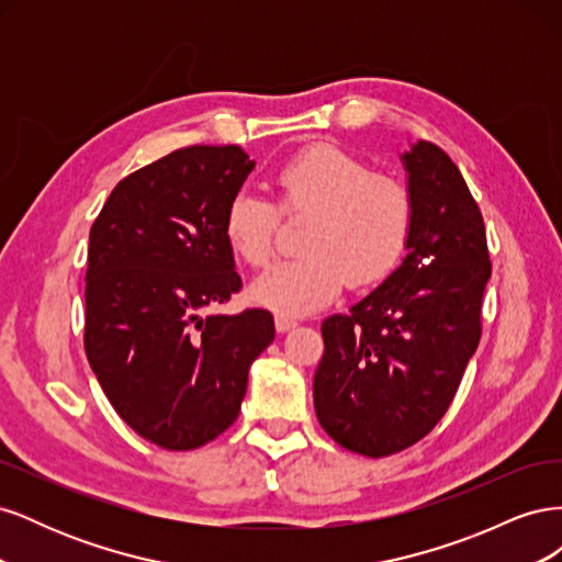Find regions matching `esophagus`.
<instances>
[{
	"label": "esophagus",
	"mask_w": 562,
	"mask_h": 562,
	"mask_svg": "<svg viewBox=\"0 0 562 562\" xmlns=\"http://www.w3.org/2000/svg\"><path fill=\"white\" fill-rule=\"evenodd\" d=\"M277 330L279 333H288V330H293L295 326H297V321L295 318H291V316H283V314H277Z\"/></svg>",
	"instance_id": "1"
}]
</instances>
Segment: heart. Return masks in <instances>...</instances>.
I'll list each match as a JSON object with an SVG mask.
<instances>
[{"label": "heart", "instance_id": "heart-1", "mask_svg": "<svg viewBox=\"0 0 562 562\" xmlns=\"http://www.w3.org/2000/svg\"><path fill=\"white\" fill-rule=\"evenodd\" d=\"M277 203L250 190L225 211V239L236 258L260 269L274 258L281 213L312 215L302 234L307 255L283 260L252 283V297L283 316H304L333 302L347 281H384L411 244L415 201L403 180L333 143H316L274 173Z\"/></svg>", "mask_w": 562, "mask_h": 562}]
</instances>
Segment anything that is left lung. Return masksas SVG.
I'll list each match as a JSON object with an SVG mask.
<instances>
[{
    "mask_svg": "<svg viewBox=\"0 0 562 562\" xmlns=\"http://www.w3.org/2000/svg\"><path fill=\"white\" fill-rule=\"evenodd\" d=\"M403 161L415 201L403 265L349 314L321 323L316 417L363 457L415 446L448 413L481 342L492 274L483 213L448 151L419 140Z\"/></svg>",
    "mask_w": 562,
    "mask_h": 562,
    "instance_id": "8db88e82",
    "label": "left lung"
}]
</instances>
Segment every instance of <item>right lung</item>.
<instances>
[{
  "mask_svg": "<svg viewBox=\"0 0 562 562\" xmlns=\"http://www.w3.org/2000/svg\"><path fill=\"white\" fill-rule=\"evenodd\" d=\"M252 166L239 145L176 149L119 182L91 227L87 359L116 415L166 450L232 427L274 339L265 310L201 316L244 285L225 211Z\"/></svg>",
  "mask_w": 562,
  "mask_h": 562,
  "instance_id": "right-lung-1",
  "label": "right lung"
}]
</instances>
